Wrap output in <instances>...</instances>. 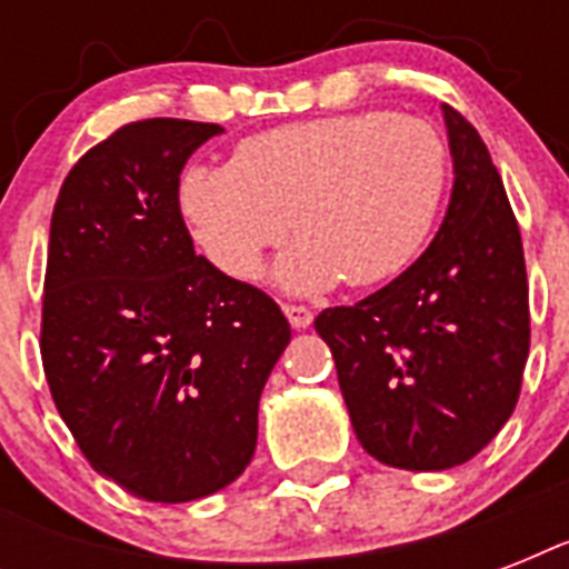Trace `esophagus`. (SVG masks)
Returning <instances> with one entry per match:
<instances>
[{
    "label": "esophagus",
    "mask_w": 569,
    "mask_h": 569,
    "mask_svg": "<svg viewBox=\"0 0 569 569\" xmlns=\"http://www.w3.org/2000/svg\"><path fill=\"white\" fill-rule=\"evenodd\" d=\"M283 312H286V319H289V325H292L295 330H303V328H310V325H312L310 307H301V303H283Z\"/></svg>",
    "instance_id": "34e87169"
}]
</instances>
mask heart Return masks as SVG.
<instances>
[{"mask_svg": "<svg viewBox=\"0 0 569 569\" xmlns=\"http://www.w3.org/2000/svg\"><path fill=\"white\" fill-rule=\"evenodd\" d=\"M446 191L449 147L428 120L355 111L257 132L227 164H191L177 203L200 253L239 283L295 227L301 239L271 280L316 295L346 277L372 286L405 271L431 239Z\"/></svg>", "mask_w": 569, "mask_h": 569, "instance_id": "obj_1", "label": "heart"}]
</instances>
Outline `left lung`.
<instances>
[{
  "label": "left lung",
  "mask_w": 569,
  "mask_h": 569,
  "mask_svg": "<svg viewBox=\"0 0 569 569\" xmlns=\"http://www.w3.org/2000/svg\"><path fill=\"white\" fill-rule=\"evenodd\" d=\"M442 120L455 182L428 250L360 303L316 319L360 446L410 472L460 467L502 431L531 337L502 177L463 114L442 106Z\"/></svg>",
  "instance_id": "1"
}]
</instances>
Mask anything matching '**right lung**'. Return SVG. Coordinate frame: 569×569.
Returning <instances> with one entry per match:
<instances>
[{
  "instance_id": "add662e5",
  "label": "right lung",
  "mask_w": 569,
  "mask_h": 569,
  "mask_svg": "<svg viewBox=\"0 0 569 569\" xmlns=\"http://www.w3.org/2000/svg\"><path fill=\"white\" fill-rule=\"evenodd\" d=\"M221 132L171 118L118 129L67 173L49 227V392L88 463L147 502L203 499L244 472L292 339L266 292L197 257L182 221V168Z\"/></svg>"
}]
</instances>
